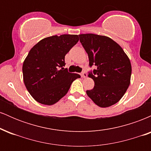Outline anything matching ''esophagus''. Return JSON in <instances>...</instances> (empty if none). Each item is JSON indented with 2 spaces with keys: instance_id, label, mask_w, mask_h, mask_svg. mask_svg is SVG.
<instances>
[{
  "instance_id": "obj_1",
  "label": "esophagus",
  "mask_w": 151,
  "mask_h": 151,
  "mask_svg": "<svg viewBox=\"0 0 151 151\" xmlns=\"http://www.w3.org/2000/svg\"><path fill=\"white\" fill-rule=\"evenodd\" d=\"M81 75L83 78H86V77H87V74H86V72H83L81 74Z\"/></svg>"
}]
</instances>
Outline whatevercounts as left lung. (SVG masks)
<instances>
[{
    "label": "left lung",
    "mask_w": 151,
    "mask_h": 151,
    "mask_svg": "<svg viewBox=\"0 0 151 151\" xmlns=\"http://www.w3.org/2000/svg\"><path fill=\"white\" fill-rule=\"evenodd\" d=\"M88 54L89 66L96 70L89 73L94 81L92 89L86 94L102 108L116 104L126 93L131 82V65L124 50L113 40L95 34L79 35Z\"/></svg>",
    "instance_id": "8db88e82"
}]
</instances>
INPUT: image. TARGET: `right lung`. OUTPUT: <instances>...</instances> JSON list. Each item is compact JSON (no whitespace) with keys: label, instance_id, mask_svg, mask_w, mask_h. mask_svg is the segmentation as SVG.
<instances>
[{"label":"right lung","instance_id":"1","mask_svg":"<svg viewBox=\"0 0 151 151\" xmlns=\"http://www.w3.org/2000/svg\"><path fill=\"white\" fill-rule=\"evenodd\" d=\"M79 41L77 35H53L33 46L22 65L24 84L35 101L53 105L65 96L80 75L65 69V57Z\"/></svg>","mask_w":151,"mask_h":151}]
</instances>
